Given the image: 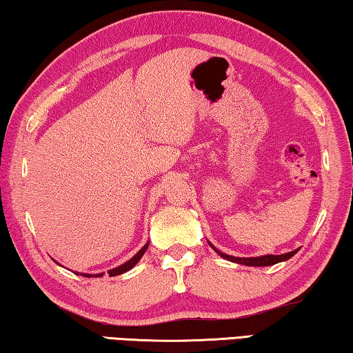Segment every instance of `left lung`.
Wrapping results in <instances>:
<instances>
[{
	"instance_id": "1",
	"label": "left lung",
	"mask_w": 353,
	"mask_h": 353,
	"mask_svg": "<svg viewBox=\"0 0 353 353\" xmlns=\"http://www.w3.org/2000/svg\"><path fill=\"white\" fill-rule=\"evenodd\" d=\"M208 244L212 247V250H216V253L219 256H222L223 259H228L231 263H238V264H244V265H252V268H265V265H274L276 263H281V261H286V259L292 258L296 253L299 252V248L292 252H288V253H283V255H263V256H252V258H239V256H231L227 255V253H222L219 252L217 248L211 244L210 241H208Z\"/></svg>"
}]
</instances>
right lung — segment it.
<instances>
[{
  "instance_id": "1",
  "label": "right lung",
  "mask_w": 353,
  "mask_h": 353,
  "mask_svg": "<svg viewBox=\"0 0 353 353\" xmlns=\"http://www.w3.org/2000/svg\"><path fill=\"white\" fill-rule=\"evenodd\" d=\"M148 244L150 242H147L145 245H143L141 250H139L134 256H132L131 259H128V261L126 263H123L122 265H119V268H114V269H111V270H108V274H109V276H115V275H120V274H125V272H128V270H131L132 268H134V265L141 261V258L143 256V253L147 252V248H148ZM78 275H83V276H88V279H90V276H103L105 275V272H101V274H83V272H77Z\"/></svg>"
}]
</instances>
